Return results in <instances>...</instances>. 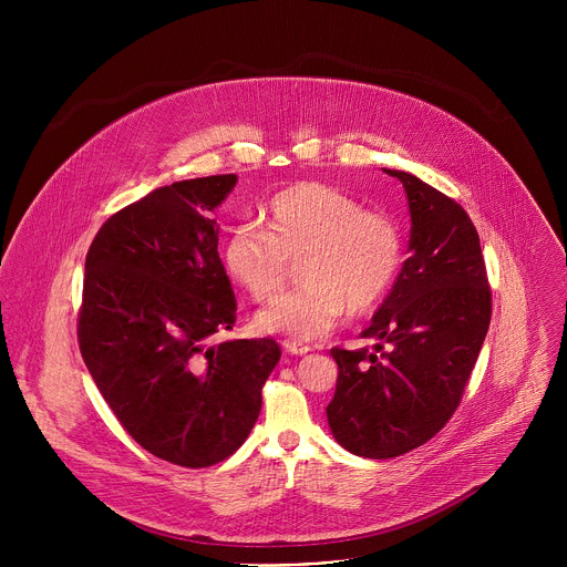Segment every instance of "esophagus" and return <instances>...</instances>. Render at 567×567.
<instances>
[{
    "label": "esophagus",
    "mask_w": 567,
    "mask_h": 567,
    "mask_svg": "<svg viewBox=\"0 0 567 567\" xmlns=\"http://www.w3.org/2000/svg\"><path fill=\"white\" fill-rule=\"evenodd\" d=\"M285 350H287L289 354H293V357H305V354H309V352H311V348H309V346L298 343V341H287V343H285Z\"/></svg>",
    "instance_id": "34e87169"
}]
</instances>
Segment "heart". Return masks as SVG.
<instances>
[{
    "label": "heart",
    "instance_id": "b5f03b06",
    "mask_svg": "<svg viewBox=\"0 0 567 567\" xmlns=\"http://www.w3.org/2000/svg\"><path fill=\"white\" fill-rule=\"evenodd\" d=\"M265 228L237 226L221 247L228 278L256 302H271L302 256L300 289L258 313V328L298 343L328 337L343 316L383 302L403 267V233L383 210L320 182H298L276 193L262 213Z\"/></svg>",
    "mask_w": 567,
    "mask_h": 567
}]
</instances>
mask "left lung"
I'll return each instance as SVG.
<instances>
[{
	"instance_id": "1",
	"label": "left lung",
	"mask_w": 567,
	"mask_h": 567,
	"mask_svg": "<svg viewBox=\"0 0 567 567\" xmlns=\"http://www.w3.org/2000/svg\"><path fill=\"white\" fill-rule=\"evenodd\" d=\"M409 195L411 258L363 339L339 363L328 422L354 455L388 460L435 437L460 406L492 320V287L466 210L415 175L385 171Z\"/></svg>"
}]
</instances>
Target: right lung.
I'll list each match as a JSON object with an SVG mask.
<instances>
[{"label": "right lung", "mask_w": 567, "mask_h": 567, "mask_svg": "<svg viewBox=\"0 0 567 567\" xmlns=\"http://www.w3.org/2000/svg\"><path fill=\"white\" fill-rule=\"evenodd\" d=\"M235 182L213 175L152 190L101 226L85 260L80 354L127 435L188 468L245 444L280 359L274 339L210 346L237 318L210 217Z\"/></svg>", "instance_id": "1"}]
</instances>
